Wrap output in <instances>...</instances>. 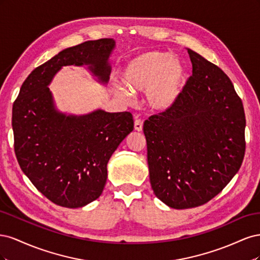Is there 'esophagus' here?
<instances>
[{"label":"esophagus","instance_id":"34e87169","mask_svg":"<svg viewBox=\"0 0 260 260\" xmlns=\"http://www.w3.org/2000/svg\"><path fill=\"white\" fill-rule=\"evenodd\" d=\"M135 130H137V131H139V132H141L143 130V121L141 120V119H137L136 121H135Z\"/></svg>","mask_w":260,"mask_h":260}]
</instances>
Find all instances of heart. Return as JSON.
<instances>
[{
    "label": "heart",
    "mask_w": 260,
    "mask_h": 260,
    "mask_svg": "<svg viewBox=\"0 0 260 260\" xmlns=\"http://www.w3.org/2000/svg\"><path fill=\"white\" fill-rule=\"evenodd\" d=\"M122 85H115L117 95L124 101L132 92H145L148 107L165 113L174 108L186 81V67L182 60L168 52L146 51L131 57L120 73Z\"/></svg>",
    "instance_id": "obj_1"
}]
</instances>
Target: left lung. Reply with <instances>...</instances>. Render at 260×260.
Listing matches in <instances>:
<instances>
[{
	"instance_id": "left-lung-1",
	"label": "left lung",
	"mask_w": 260,
	"mask_h": 260,
	"mask_svg": "<svg viewBox=\"0 0 260 260\" xmlns=\"http://www.w3.org/2000/svg\"><path fill=\"white\" fill-rule=\"evenodd\" d=\"M187 52L193 74L177 105L143 125L154 194L175 209L214 199L237 175L245 154V114L230 78Z\"/></svg>"
}]
</instances>
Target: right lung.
Here are the masks:
<instances>
[{"label": "right lung", "instance_id": "1", "mask_svg": "<svg viewBox=\"0 0 260 260\" xmlns=\"http://www.w3.org/2000/svg\"><path fill=\"white\" fill-rule=\"evenodd\" d=\"M114 39L68 48L37 67L14 102L12 125L17 160L32 184L56 205L78 208L100 198L113 153L133 130L131 113L96 109L61 113L49 85L62 66H86L100 83L111 75Z\"/></svg>", "mask_w": 260, "mask_h": 260}]
</instances>
